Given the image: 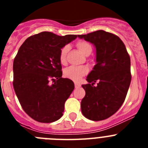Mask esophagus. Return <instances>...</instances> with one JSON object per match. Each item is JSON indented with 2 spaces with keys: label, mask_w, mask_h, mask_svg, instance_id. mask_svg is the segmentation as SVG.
Wrapping results in <instances>:
<instances>
[{
  "label": "esophagus",
  "mask_w": 148,
  "mask_h": 148,
  "mask_svg": "<svg viewBox=\"0 0 148 148\" xmlns=\"http://www.w3.org/2000/svg\"><path fill=\"white\" fill-rule=\"evenodd\" d=\"M81 87V84L78 83H75V88H78V87Z\"/></svg>",
  "instance_id": "34e87169"
}]
</instances>
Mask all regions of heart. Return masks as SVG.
Here are the masks:
<instances>
[{
    "instance_id": "heart-1",
    "label": "heart",
    "mask_w": 148,
    "mask_h": 148,
    "mask_svg": "<svg viewBox=\"0 0 148 148\" xmlns=\"http://www.w3.org/2000/svg\"><path fill=\"white\" fill-rule=\"evenodd\" d=\"M76 47L81 51V53H83L85 56L88 53H91V51H92L91 45L88 42H86V41H84V40H81V41L77 42ZM68 49H69V47L66 45L64 47H63L61 50H60L59 59L61 63L65 62ZM87 72V69L85 66H70L65 69L64 74V76L66 77L67 78H70V79L75 81V82H78V81H80L82 76L85 75Z\"/></svg>"
}]
</instances>
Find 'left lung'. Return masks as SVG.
<instances>
[{"instance_id": "left-lung-1", "label": "left lung", "mask_w": 148, "mask_h": 148, "mask_svg": "<svg viewBox=\"0 0 148 148\" xmlns=\"http://www.w3.org/2000/svg\"><path fill=\"white\" fill-rule=\"evenodd\" d=\"M95 47L96 64L83 84L85 96L81 103L82 114L92 121L110 117L125 101L131 81L130 58L117 35L104 30L78 35ZM95 82L97 85L94 86Z\"/></svg>"}]
</instances>
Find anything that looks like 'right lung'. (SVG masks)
I'll use <instances>...</instances> for the list:
<instances>
[{"mask_svg":"<svg viewBox=\"0 0 148 148\" xmlns=\"http://www.w3.org/2000/svg\"><path fill=\"white\" fill-rule=\"evenodd\" d=\"M77 38L42 32L23 43L13 62V87L23 110L35 121L50 123L63 116L74 83L62 78L60 50Z\"/></svg>","mask_w":148,"mask_h":148,"instance_id":"add662e5","label":"right lung"}]
</instances>
